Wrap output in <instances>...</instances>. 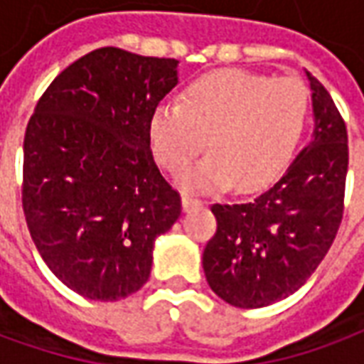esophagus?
<instances>
[{"label":"esophagus","mask_w":364,"mask_h":364,"mask_svg":"<svg viewBox=\"0 0 364 364\" xmlns=\"http://www.w3.org/2000/svg\"><path fill=\"white\" fill-rule=\"evenodd\" d=\"M181 205H183V210H185V213H189V210L200 208V206H203V200H198V198L191 197V195H183Z\"/></svg>","instance_id":"esophagus-1"}]
</instances>
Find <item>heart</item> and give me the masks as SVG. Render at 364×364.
<instances>
[{"label": "heart", "instance_id": "obj_1", "mask_svg": "<svg viewBox=\"0 0 364 364\" xmlns=\"http://www.w3.org/2000/svg\"><path fill=\"white\" fill-rule=\"evenodd\" d=\"M310 117V91L294 77L220 70L191 82L181 103H159L148 122L154 158L187 191H255L289 166Z\"/></svg>", "mask_w": 364, "mask_h": 364}]
</instances>
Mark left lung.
Here are the masks:
<instances>
[{"mask_svg": "<svg viewBox=\"0 0 364 364\" xmlns=\"http://www.w3.org/2000/svg\"><path fill=\"white\" fill-rule=\"evenodd\" d=\"M312 142L281 179L247 203L213 205L214 234L203 253L208 287L236 308L274 304L304 284L343 218L349 148L333 99L310 72Z\"/></svg>", "mask_w": 364, "mask_h": 364, "instance_id": "left-lung-1", "label": "left lung"}]
</instances>
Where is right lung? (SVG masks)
<instances>
[{"label": "right lung", "mask_w": 364, "mask_h": 364, "mask_svg": "<svg viewBox=\"0 0 364 364\" xmlns=\"http://www.w3.org/2000/svg\"><path fill=\"white\" fill-rule=\"evenodd\" d=\"M177 60L97 48L44 91L23 144V210L44 263L90 300L148 281L154 242L181 214L154 161L148 122Z\"/></svg>", "instance_id": "1"}]
</instances>
